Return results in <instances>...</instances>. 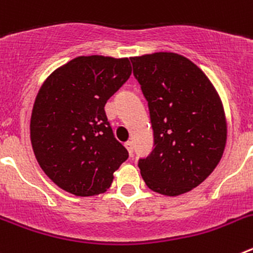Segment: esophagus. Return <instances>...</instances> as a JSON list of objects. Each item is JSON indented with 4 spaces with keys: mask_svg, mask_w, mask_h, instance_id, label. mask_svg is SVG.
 Segmentation results:
<instances>
[{
    "mask_svg": "<svg viewBox=\"0 0 253 253\" xmlns=\"http://www.w3.org/2000/svg\"><path fill=\"white\" fill-rule=\"evenodd\" d=\"M125 148L128 149V152H129V154H133V149H134V147H133V143L130 142V140H128V142L125 143Z\"/></svg>",
    "mask_w": 253,
    "mask_h": 253,
    "instance_id": "esophagus-1",
    "label": "esophagus"
}]
</instances>
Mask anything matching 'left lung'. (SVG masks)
<instances>
[{
    "label": "left lung",
    "mask_w": 253,
    "mask_h": 253,
    "mask_svg": "<svg viewBox=\"0 0 253 253\" xmlns=\"http://www.w3.org/2000/svg\"><path fill=\"white\" fill-rule=\"evenodd\" d=\"M148 101L154 148L139 158L147 186L176 196L200 185L224 152L227 122L218 92L202 69L176 53L130 58Z\"/></svg>",
    "instance_id": "1"
}]
</instances>
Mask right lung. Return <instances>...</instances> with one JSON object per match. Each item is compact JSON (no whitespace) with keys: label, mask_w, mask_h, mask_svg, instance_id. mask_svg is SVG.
I'll list each match as a JSON object with an SVG mask.
<instances>
[{"label":"right lung","mask_w":253,"mask_h":253,"mask_svg":"<svg viewBox=\"0 0 253 253\" xmlns=\"http://www.w3.org/2000/svg\"><path fill=\"white\" fill-rule=\"evenodd\" d=\"M130 75L128 58L77 57L40 87L31 113V146L42 169L60 189L77 196L105 193L129 157L104 107Z\"/></svg>","instance_id":"right-lung-1"}]
</instances>
